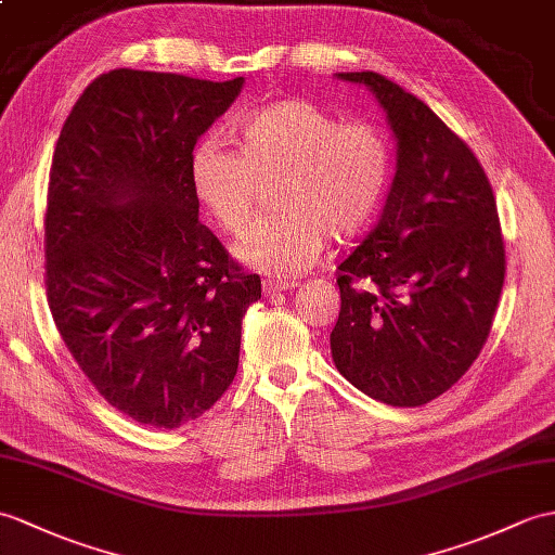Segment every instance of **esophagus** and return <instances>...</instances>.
<instances>
[{
    "label": "esophagus",
    "instance_id": "34e87169",
    "mask_svg": "<svg viewBox=\"0 0 555 555\" xmlns=\"http://www.w3.org/2000/svg\"><path fill=\"white\" fill-rule=\"evenodd\" d=\"M295 286H298V283L295 281H274V279H269V281H264L262 283V291L267 293V295H274V293H283V291H293Z\"/></svg>",
    "mask_w": 555,
    "mask_h": 555
}]
</instances>
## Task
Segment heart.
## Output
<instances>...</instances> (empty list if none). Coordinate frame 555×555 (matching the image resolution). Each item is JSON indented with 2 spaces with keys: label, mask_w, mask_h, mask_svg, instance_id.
Returning a JSON list of instances; mask_svg holds the SVG:
<instances>
[{
  "label": "heart",
  "mask_w": 555,
  "mask_h": 555,
  "mask_svg": "<svg viewBox=\"0 0 555 555\" xmlns=\"http://www.w3.org/2000/svg\"><path fill=\"white\" fill-rule=\"evenodd\" d=\"M236 149L203 139L189 175L198 201L231 236L248 231L262 184L279 210L260 219L238 257L272 276L319 262L328 236L354 238L376 219L392 175L390 141L378 125L340 122L309 99H281L234 127Z\"/></svg>",
  "instance_id": "obj_1"
}]
</instances>
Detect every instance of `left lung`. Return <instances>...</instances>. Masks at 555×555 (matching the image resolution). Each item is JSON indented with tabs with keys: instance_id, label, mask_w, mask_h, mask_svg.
I'll use <instances>...</instances> for the list:
<instances>
[{
	"instance_id": "obj_1",
	"label": "left lung",
	"mask_w": 555,
	"mask_h": 555,
	"mask_svg": "<svg viewBox=\"0 0 555 555\" xmlns=\"http://www.w3.org/2000/svg\"><path fill=\"white\" fill-rule=\"evenodd\" d=\"M371 89L397 139L376 229L338 267L331 354L357 390L421 406L470 369L506 274L496 201L482 165L421 99L378 73H338Z\"/></svg>"
}]
</instances>
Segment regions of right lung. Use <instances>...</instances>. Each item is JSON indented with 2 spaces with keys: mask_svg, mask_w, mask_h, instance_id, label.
<instances>
[{
  "mask_svg": "<svg viewBox=\"0 0 555 555\" xmlns=\"http://www.w3.org/2000/svg\"><path fill=\"white\" fill-rule=\"evenodd\" d=\"M227 82L118 68L63 122L49 172L47 302L111 406L179 428L227 392L262 281L198 222L189 163L241 94Z\"/></svg>",
  "mask_w": 555,
  "mask_h": 555,
  "instance_id": "1",
  "label": "right lung"
}]
</instances>
